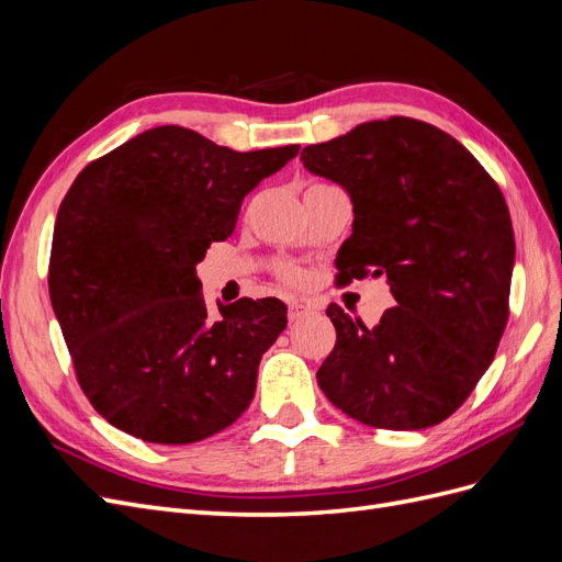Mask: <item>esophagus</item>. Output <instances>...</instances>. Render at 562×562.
<instances>
[{
	"label": "esophagus",
	"mask_w": 562,
	"mask_h": 562,
	"mask_svg": "<svg viewBox=\"0 0 562 562\" xmlns=\"http://www.w3.org/2000/svg\"><path fill=\"white\" fill-rule=\"evenodd\" d=\"M314 312V304L312 302H304V300H291L288 302V321L297 323L304 316H310Z\"/></svg>",
	"instance_id": "esophagus-1"
}]
</instances>
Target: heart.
Returning <instances> with one entry per match:
<instances>
[{
	"mask_svg": "<svg viewBox=\"0 0 562 562\" xmlns=\"http://www.w3.org/2000/svg\"><path fill=\"white\" fill-rule=\"evenodd\" d=\"M281 277H283L285 281H291V283H302V271H297V269H293V267H283V269H281Z\"/></svg>",
	"mask_w": 562,
	"mask_h": 562,
	"instance_id": "heart-1",
	"label": "heart"
}]
</instances>
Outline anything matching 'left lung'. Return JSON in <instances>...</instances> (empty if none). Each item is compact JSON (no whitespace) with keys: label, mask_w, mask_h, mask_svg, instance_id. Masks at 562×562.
Here are the masks:
<instances>
[{"label":"left lung","mask_w":562,"mask_h":562,"mask_svg":"<svg viewBox=\"0 0 562 562\" xmlns=\"http://www.w3.org/2000/svg\"><path fill=\"white\" fill-rule=\"evenodd\" d=\"M300 159L353 203L337 279L386 274L396 300L372 328L330 304L337 342L318 386L368 427L440 424L490 368L508 321L516 244L499 184L452 135L411 116L359 124Z\"/></svg>","instance_id":"1"}]
</instances>
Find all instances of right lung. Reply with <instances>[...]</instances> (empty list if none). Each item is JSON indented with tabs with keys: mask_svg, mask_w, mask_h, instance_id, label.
<instances>
[{
	"mask_svg": "<svg viewBox=\"0 0 562 562\" xmlns=\"http://www.w3.org/2000/svg\"><path fill=\"white\" fill-rule=\"evenodd\" d=\"M297 149L234 151L157 126L91 161L67 190L48 293L77 382L112 427L184 446L246 413L285 304L241 297L211 316L196 265L234 232L244 196Z\"/></svg>",
	"mask_w": 562,
	"mask_h": 562,
	"instance_id": "obj_1",
	"label": "right lung"
}]
</instances>
